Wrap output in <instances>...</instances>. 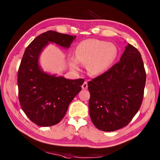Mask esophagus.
I'll return each instance as SVG.
<instances>
[{
    "label": "esophagus",
    "instance_id": "esophagus-1",
    "mask_svg": "<svg viewBox=\"0 0 160 160\" xmlns=\"http://www.w3.org/2000/svg\"><path fill=\"white\" fill-rule=\"evenodd\" d=\"M87 87H88L87 82H84L83 83L82 85V88L83 89H87Z\"/></svg>",
    "mask_w": 160,
    "mask_h": 160
}]
</instances>
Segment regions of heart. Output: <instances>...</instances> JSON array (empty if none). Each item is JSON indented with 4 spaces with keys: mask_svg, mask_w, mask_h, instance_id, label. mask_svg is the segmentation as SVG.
Wrapping results in <instances>:
<instances>
[{
    "mask_svg": "<svg viewBox=\"0 0 160 160\" xmlns=\"http://www.w3.org/2000/svg\"><path fill=\"white\" fill-rule=\"evenodd\" d=\"M76 57H71L69 64L73 69L80 70V62L87 65V70L92 76H99L109 69L118 56L115 45L104 40L87 39L78 44Z\"/></svg>",
    "mask_w": 160,
    "mask_h": 160,
    "instance_id": "heart-1",
    "label": "heart"
}]
</instances>
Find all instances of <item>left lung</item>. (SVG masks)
<instances>
[{"mask_svg":"<svg viewBox=\"0 0 160 160\" xmlns=\"http://www.w3.org/2000/svg\"><path fill=\"white\" fill-rule=\"evenodd\" d=\"M145 82L141 54L128 44L120 62L88 82L89 115L95 127L107 132L126 127L140 109Z\"/></svg>","mask_w":160,"mask_h":160,"instance_id":"obj_1","label":"left lung"}]
</instances>
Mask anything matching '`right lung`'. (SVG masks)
I'll use <instances>...</instances> for the list:
<instances>
[{
	"instance_id": "1",
	"label": "right lung",
	"mask_w": 160,
	"mask_h": 160,
	"mask_svg": "<svg viewBox=\"0 0 160 160\" xmlns=\"http://www.w3.org/2000/svg\"><path fill=\"white\" fill-rule=\"evenodd\" d=\"M76 37L47 31L37 36L24 53L18 72L20 104L29 120L40 127L60 122L84 82L45 72L39 64L40 54L49 42L69 48Z\"/></svg>"
}]
</instances>
